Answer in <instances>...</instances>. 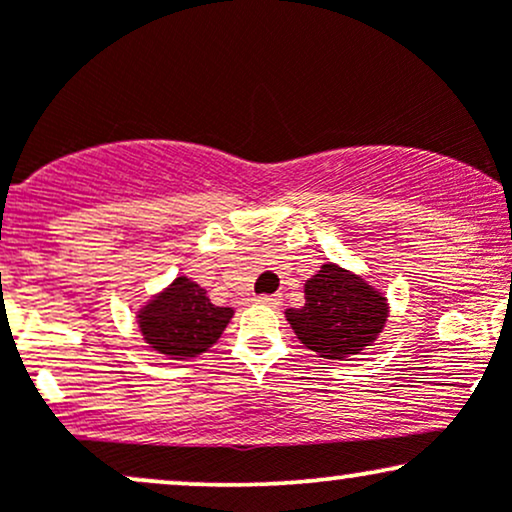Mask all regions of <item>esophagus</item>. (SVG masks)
<instances>
[{"label":"esophagus","mask_w":512,"mask_h":512,"mask_svg":"<svg viewBox=\"0 0 512 512\" xmlns=\"http://www.w3.org/2000/svg\"><path fill=\"white\" fill-rule=\"evenodd\" d=\"M257 303L269 305V308H279L281 296H279V293H274V296H257Z\"/></svg>","instance_id":"obj_1"}]
</instances>
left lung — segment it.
Instances as JSON below:
<instances>
[{"mask_svg":"<svg viewBox=\"0 0 512 512\" xmlns=\"http://www.w3.org/2000/svg\"><path fill=\"white\" fill-rule=\"evenodd\" d=\"M303 293L305 303L286 310V320L305 349L330 361H351L373 346L390 317L385 293L337 262L322 264Z\"/></svg>","mask_w":512,"mask_h":512,"instance_id":"1","label":"left lung"}]
</instances>
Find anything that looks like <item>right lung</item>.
<instances>
[{
	"label": "right lung",
	"instance_id": "add662e5",
	"mask_svg": "<svg viewBox=\"0 0 512 512\" xmlns=\"http://www.w3.org/2000/svg\"><path fill=\"white\" fill-rule=\"evenodd\" d=\"M236 310L211 303L207 289L185 274L137 308L144 344L170 361H192L219 342Z\"/></svg>",
	"mask_w": 512,
	"mask_h": 512
}]
</instances>
